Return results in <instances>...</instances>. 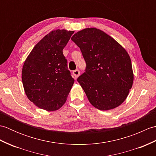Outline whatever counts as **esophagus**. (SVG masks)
<instances>
[{
	"mask_svg": "<svg viewBox=\"0 0 156 156\" xmlns=\"http://www.w3.org/2000/svg\"><path fill=\"white\" fill-rule=\"evenodd\" d=\"M73 74H74L75 78H77L79 75H80V71H79L78 69H76V70L73 71Z\"/></svg>",
	"mask_w": 156,
	"mask_h": 156,
	"instance_id": "esophagus-1",
	"label": "esophagus"
}]
</instances>
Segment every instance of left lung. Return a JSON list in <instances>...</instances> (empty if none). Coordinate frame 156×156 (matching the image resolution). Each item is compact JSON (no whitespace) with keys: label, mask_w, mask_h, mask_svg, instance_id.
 I'll return each mask as SVG.
<instances>
[{"label":"left lung","mask_w":156,"mask_h":156,"mask_svg":"<svg viewBox=\"0 0 156 156\" xmlns=\"http://www.w3.org/2000/svg\"><path fill=\"white\" fill-rule=\"evenodd\" d=\"M87 63L78 78L90 104L101 111L119 107L127 98L134 75L130 56L115 39L94 27L72 36Z\"/></svg>","instance_id":"obj_1"}]
</instances>
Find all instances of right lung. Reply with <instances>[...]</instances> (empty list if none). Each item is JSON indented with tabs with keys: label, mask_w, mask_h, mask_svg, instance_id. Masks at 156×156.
<instances>
[{
	"label": "right lung",
	"mask_w": 156,
	"mask_h": 156,
	"mask_svg": "<svg viewBox=\"0 0 156 156\" xmlns=\"http://www.w3.org/2000/svg\"><path fill=\"white\" fill-rule=\"evenodd\" d=\"M74 31L56 29L43 37L23 64L22 82L28 99L47 111L60 108L74 80L68 69L63 49Z\"/></svg>",
	"instance_id": "add662e5"
}]
</instances>
